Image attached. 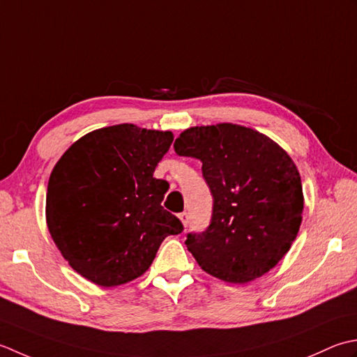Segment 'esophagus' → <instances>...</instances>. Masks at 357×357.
Masks as SVG:
<instances>
[{
  "instance_id": "esophagus-1",
  "label": "esophagus",
  "mask_w": 357,
  "mask_h": 357,
  "mask_svg": "<svg viewBox=\"0 0 357 357\" xmlns=\"http://www.w3.org/2000/svg\"><path fill=\"white\" fill-rule=\"evenodd\" d=\"M178 217H180L181 223H183L185 227H186V225L189 223V214H188V213H181V214H178Z\"/></svg>"
}]
</instances>
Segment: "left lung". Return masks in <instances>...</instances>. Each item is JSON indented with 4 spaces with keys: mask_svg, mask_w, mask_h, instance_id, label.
<instances>
[{
    "mask_svg": "<svg viewBox=\"0 0 357 357\" xmlns=\"http://www.w3.org/2000/svg\"><path fill=\"white\" fill-rule=\"evenodd\" d=\"M174 151L200 160L213 194L206 229L188 232L185 242L202 270L246 283L278 265L303 211L301 176L287 152L257 130L231 123L186 129Z\"/></svg>",
    "mask_w": 357,
    "mask_h": 357,
    "instance_id": "1",
    "label": "left lung"
}]
</instances>
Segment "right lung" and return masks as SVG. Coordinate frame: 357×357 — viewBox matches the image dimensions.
Instances as JSON below:
<instances>
[{
  "label": "right lung",
  "instance_id": "obj_1",
  "mask_svg": "<svg viewBox=\"0 0 357 357\" xmlns=\"http://www.w3.org/2000/svg\"><path fill=\"white\" fill-rule=\"evenodd\" d=\"M172 132L135 125L79 138L50 174L46 219L63 257L100 287H117L148 270L163 240L183 231L162 206L168 181L154 177Z\"/></svg>",
  "mask_w": 357,
  "mask_h": 357
}]
</instances>
